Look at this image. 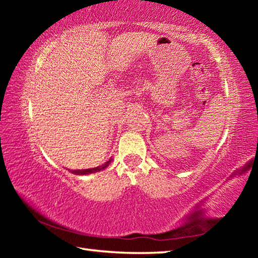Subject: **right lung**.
Returning <instances> with one entry per match:
<instances>
[{
  "label": "right lung",
  "mask_w": 258,
  "mask_h": 258,
  "mask_svg": "<svg viewBox=\"0 0 258 258\" xmlns=\"http://www.w3.org/2000/svg\"><path fill=\"white\" fill-rule=\"evenodd\" d=\"M111 158L109 159L108 161H106V163L98 166V167H94V168H87V169H69L73 174H76V175H87V174H92V173H97V172H100L102 171V169H104L107 167V166H109V164L111 163Z\"/></svg>",
  "instance_id": "right-lung-1"
}]
</instances>
